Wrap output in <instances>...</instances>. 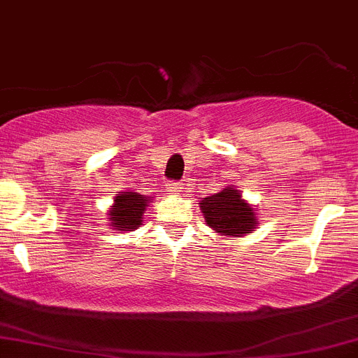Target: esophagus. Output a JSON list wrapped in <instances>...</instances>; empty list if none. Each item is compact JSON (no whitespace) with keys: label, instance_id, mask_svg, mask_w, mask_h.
<instances>
[{"label":"esophagus","instance_id":"34e87169","mask_svg":"<svg viewBox=\"0 0 358 358\" xmlns=\"http://www.w3.org/2000/svg\"><path fill=\"white\" fill-rule=\"evenodd\" d=\"M168 190L171 194H182L183 192V187H182V183H169Z\"/></svg>","mask_w":358,"mask_h":358}]
</instances>
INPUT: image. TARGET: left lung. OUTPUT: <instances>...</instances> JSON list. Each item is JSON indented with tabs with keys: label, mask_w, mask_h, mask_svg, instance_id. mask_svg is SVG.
<instances>
[{
	"label": "left lung",
	"mask_w": 358,
	"mask_h": 358,
	"mask_svg": "<svg viewBox=\"0 0 358 358\" xmlns=\"http://www.w3.org/2000/svg\"><path fill=\"white\" fill-rule=\"evenodd\" d=\"M206 225L225 237H244L258 229L255 206L244 199L236 185H229L218 194L199 202Z\"/></svg>",
	"instance_id": "obj_1"
}]
</instances>
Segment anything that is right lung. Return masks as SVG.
Segmentation results:
<instances>
[{
    "instance_id": "right-lung-1",
    "label": "right lung",
    "mask_w": 358,
    "mask_h": 358,
    "mask_svg": "<svg viewBox=\"0 0 358 358\" xmlns=\"http://www.w3.org/2000/svg\"><path fill=\"white\" fill-rule=\"evenodd\" d=\"M154 197L142 196L138 192H115L114 204L107 211V222L110 223L114 230L121 232H131L136 230L143 222V213H145L149 202H152Z\"/></svg>"
}]
</instances>
